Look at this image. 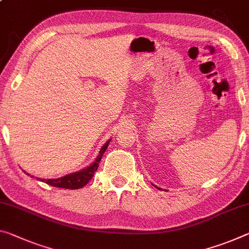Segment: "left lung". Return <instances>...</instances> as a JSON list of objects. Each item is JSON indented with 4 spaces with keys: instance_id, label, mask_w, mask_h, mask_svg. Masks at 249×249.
I'll return each mask as SVG.
<instances>
[{
    "instance_id": "obj_1",
    "label": "left lung",
    "mask_w": 249,
    "mask_h": 249,
    "mask_svg": "<svg viewBox=\"0 0 249 249\" xmlns=\"http://www.w3.org/2000/svg\"><path fill=\"white\" fill-rule=\"evenodd\" d=\"M157 188H159V187H157Z\"/></svg>"
}]
</instances>
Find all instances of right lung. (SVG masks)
<instances>
[{
  "label": "right lung",
  "instance_id": "obj_1",
  "mask_svg": "<svg viewBox=\"0 0 249 249\" xmlns=\"http://www.w3.org/2000/svg\"><path fill=\"white\" fill-rule=\"evenodd\" d=\"M109 142L110 141H108L107 143L103 145V147H102V149L100 151V154H98V156L96 157L95 161H94V163L88 168L83 169L81 172L73 173V174L60 177V178H56V179H41V180H43L44 183L49 185H52L54 187H60V188L78 189V188L84 187L85 185L93 178L94 173L97 171L98 163H100V160H102V156H103L104 152L106 151V148H107Z\"/></svg>",
  "mask_w": 249,
  "mask_h": 249
}]
</instances>
